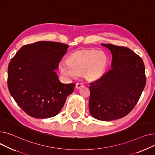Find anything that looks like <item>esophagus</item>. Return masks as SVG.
Here are the masks:
<instances>
[{
	"label": "esophagus",
	"mask_w": 155,
	"mask_h": 155,
	"mask_svg": "<svg viewBox=\"0 0 155 155\" xmlns=\"http://www.w3.org/2000/svg\"><path fill=\"white\" fill-rule=\"evenodd\" d=\"M83 86H84V84H83V83H78L76 84V87L77 89H79L80 87H83Z\"/></svg>",
	"instance_id": "34e87169"
}]
</instances>
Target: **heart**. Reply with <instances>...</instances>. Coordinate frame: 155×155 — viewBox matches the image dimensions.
Here are the masks:
<instances>
[{"mask_svg": "<svg viewBox=\"0 0 155 155\" xmlns=\"http://www.w3.org/2000/svg\"><path fill=\"white\" fill-rule=\"evenodd\" d=\"M107 64L108 57L103 51H79L70 55L68 62H61L59 68L66 78H76L84 74L87 79L93 80L103 74Z\"/></svg>", "mask_w": 155, "mask_h": 155, "instance_id": "1", "label": "heart"}]
</instances>
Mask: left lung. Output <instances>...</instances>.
I'll return each instance as SVG.
<instances>
[{
    "mask_svg": "<svg viewBox=\"0 0 155 155\" xmlns=\"http://www.w3.org/2000/svg\"><path fill=\"white\" fill-rule=\"evenodd\" d=\"M112 54L111 69L91 83V114L110 121L128 114L138 101L146 84L142 59L128 48L101 44Z\"/></svg>",
    "mask_w": 155,
    "mask_h": 155,
    "instance_id": "obj_1",
    "label": "left lung"
}]
</instances>
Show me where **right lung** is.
Wrapping results in <instances>:
<instances>
[{"label":"right lung","mask_w":155,"mask_h":155,"mask_svg":"<svg viewBox=\"0 0 155 155\" xmlns=\"http://www.w3.org/2000/svg\"><path fill=\"white\" fill-rule=\"evenodd\" d=\"M69 46L39 41L22 46L9 62L7 86L15 101L28 115L48 118L57 115L75 84L61 83L54 71Z\"/></svg>","instance_id":"right-lung-1"}]
</instances>
